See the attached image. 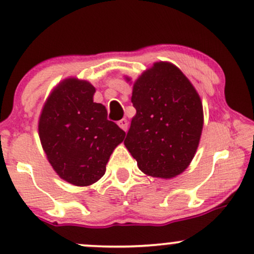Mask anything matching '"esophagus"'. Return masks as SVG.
Instances as JSON below:
<instances>
[{
	"label": "esophagus",
	"instance_id": "34e87169",
	"mask_svg": "<svg viewBox=\"0 0 254 254\" xmlns=\"http://www.w3.org/2000/svg\"><path fill=\"white\" fill-rule=\"evenodd\" d=\"M117 124L119 125V127H121V129H123L124 131L127 130V125H129V123H127V121L125 118L121 119V121H118Z\"/></svg>",
	"mask_w": 254,
	"mask_h": 254
}]
</instances>
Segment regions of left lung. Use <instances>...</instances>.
Segmentation results:
<instances>
[{
  "label": "left lung",
  "mask_w": 254,
  "mask_h": 254,
  "mask_svg": "<svg viewBox=\"0 0 254 254\" xmlns=\"http://www.w3.org/2000/svg\"><path fill=\"white\" fill-rule=\"evenodd\" d=\"M127 81L130 78L127 77ZM136 109L124 144L143 173L170 179L193 159L203 129V105L179 68L157 62L133 83Z\"/></svg>",
  "instance_id": "obj_1"
}]
</instances>
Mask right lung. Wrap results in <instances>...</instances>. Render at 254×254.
I'll return each mask as SVG.
<instances>
[{
    "label": "right lung",
    "mask_w": 254,
    "mask_h": 254,
    "mask_svg": "<svg viewBox=\"0 0 254 254\" xmlns=\"http://www.w3.org/2000/svg\"><path fill=\"white\" fill-rule=\"evenodd\" d=\"M88 81L70 77L51 92L39 118L40 142L52 168L65 182L88 186L106 171L111 154L125 132L93 101Z\"/></svg>",
    "instance_id": "add662e5"
}]
</instances>
